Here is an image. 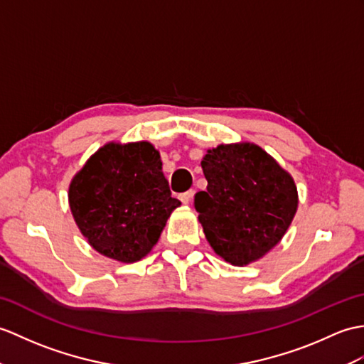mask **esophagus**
<instances>
[{
	"label": "esophagus",
	"instance_id": "esophagus-1",
	"mask_svg": "<svg viewBox=\"0 0 364 364\" xmlns=\"http://www.w3.org/2000/svg\"><path fill=\"white\" fill-rule=\"evenodd\" d=\"M192 197H193V191H192V189H191V191H186V192H183V193H180V200L184 203V205H189L191 200H192Z\"/></svg>",
	"mask_w": 364,
	"mask_h": 364
}]
</instances>
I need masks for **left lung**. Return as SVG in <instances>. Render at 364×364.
<instances>
[{
	"label": "left lung",
	"instance_id": "8db88e82",
	"mask_svg": "<svg viewBox=\"0 0 364 364\" xmlns=\"http://www.w3.org/2000/svg\"><path fill=\"white\" fill-rule=\"evenodd\" d=\"M206 191L193 206L206 239L232 265H248L281 242L298 209L289 172L256 144H222L201 161Z\"/></svg>",
	"mask_w": 364,
	"mask_h": 364
}]
</instances>
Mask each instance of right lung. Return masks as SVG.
Returning a JSON list of instances; mask_svg holds the SVG:
<instances>
[{"instance_id": "add662e5", "label": "right lung", "mask_w": 364, "mask_h": 364, "mask_svg": "<svg viewBox=\"0 0 364 364\" xmlns=\"http://www.w3.org/2000/svg\"><path fill=\"white\" fill-rule=\"evenodd\" d=\"M68 198L91 247L124 264L149 255L181 205L168 189L159 151L147 141L100 147L73 178Z\"/></svg>"}]
</instances>
